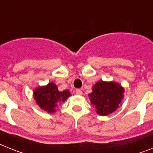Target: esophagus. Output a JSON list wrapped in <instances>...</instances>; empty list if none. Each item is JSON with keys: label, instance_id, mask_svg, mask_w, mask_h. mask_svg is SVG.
Returning <instances> with one entry per match:
<instances>
[{"label": "esophagus", "instance_id": "1", "mask_svg": "<svg viewBox=\"0 0 153 153\" xmlns=\"http://www.w3.org/2000/svg\"><path fill=\"white\" fill-rule=\"evenodd\" d=\"M75 91H76V94H78V95H81L82 94V91L80 90V89H76Z\"/></svg>", "mask_w": 153, "mask_h": 153}]
</instances>
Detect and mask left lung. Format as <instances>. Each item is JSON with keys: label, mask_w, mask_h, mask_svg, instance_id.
Segmentation results:
<instances>
[{"label": "left lung", "mask_w": 153, "mask_h": 153, "mask_svg": "<svg viewBox=\"0 0 153 153\" xmlns=\"http://www.w3.org/2000/svg\"><path fill=\"white\" fill-rule=\"evenodd\" d=\"M124 88L114 81H98L88 94L91 103L100 116H108L117 110L123 100Z\"/></svg>", "instance_id": "1"}]
</instances>
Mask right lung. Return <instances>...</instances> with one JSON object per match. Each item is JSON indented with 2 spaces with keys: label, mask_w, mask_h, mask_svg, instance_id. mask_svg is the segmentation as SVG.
<instances>
[{
  "label": "right lung",
  "mask_w": 153,
  "mask_h": 153,
  "mask_svg": "<svg viewBox=\"0 0 153 153\" xmlns=\"http://www.w3.org/2000/svg\"><path fill=\"white\" fill-rule=\"evenodd\" d=\"M71 96L69 91H59L56 84L53 82L45 86H40L33 91V98L41 109L49 113L56 112V107L60 103L67 100Z\"/></svg>",
  "instance_id": "obj_1"
}]
</instances>
